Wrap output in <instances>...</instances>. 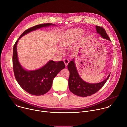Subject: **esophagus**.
I'll return each mask as SVG.
<instances>
[{
	"label": "esophagus",
	"mask_w": 127,
	"mask_h": 127,
	"mask_svg": "<svg viewBox=\"0 0 127 127\" xmlns=\"http://www.w3.org/2000/svg\"><path fill=\"white\" fill-rule=\"evenodd\" d=\"M63 61H64V63H65V66H67L69 62V60L68 59H63Z\"/></svg>",
	"instance_id": "34e87169"
}]
</instances>
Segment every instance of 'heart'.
<instances>
[{"mask_svg":"<svg viewBox=\"0 0 127 127\" xmlns=\"http://www.w3.org/2000/svg\"><path fill=\"white\" fill-rule=\"evenodd\" d=\"M82 33V31L79 29L67 31L61 36L58 41L59 45L62 48L69 47L80 37ZM58 52L60 53L61 51L59 50Z\"/></svg>","mask_w":127,"mask_h":127,"instance_id":"1","label":"heart"}]
</instances>
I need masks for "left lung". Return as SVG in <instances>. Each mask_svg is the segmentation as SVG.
Wrapping results in <instances>:
<instances>
[{"instance_id": "1", "label": "left lung", "mask_w": 127, "mask_h": 127, "mask_svg": "<svg viewBox=\"0 0 127 127\" xmlns=\"http://www.w3.org/2000/svg\"><path fill=\"white\" fill-rule=\"evenodd\" d=\"M95 27L97 32L100 34L103 38L111 41L104 29L98 26H96ZM67 67L70 72V75L68 79L70 91L73 94L79 96L86 97L92 95L97 92L104 85L110 75V74L106 79L100 83L95 84L88 83L84 81L79 75L74 59L68 63Z\"/></svg>"}]
</instances>
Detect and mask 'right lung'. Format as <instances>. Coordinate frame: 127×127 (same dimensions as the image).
Wrapping results in <instances>:
<instances>
[{"label": "right lung", "instance_id": "right-lung-1", "mask_svg": "<svg viewBox=\"0 0 127 127\" xmlns=\"http://www.w3.org/2000/svg\"><path fill=\"white\" fill-rule=\"evenodd\" d=\"M54 25L52 24H43L30 28L23 32L15 43L13 49L12 65L15 79L26 92L34 95H41L50 90L53 79L59 72L65 68L63 61H49L41 68L34 71H27L20 64L18 60L16 51L17 43L19 40L25 34L42 27Z\"/></svg>", "mask_w": 127, "mask_h": 127}]
</instances>
